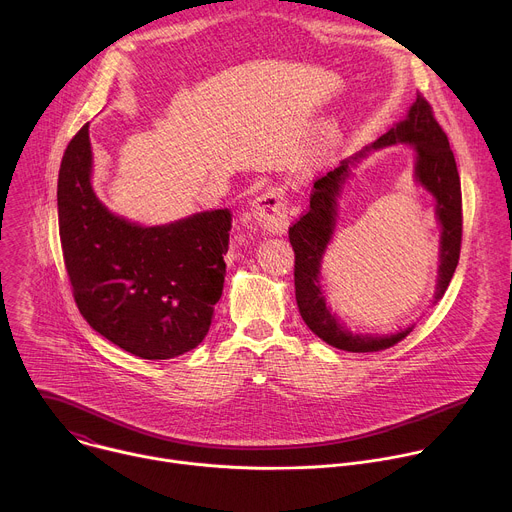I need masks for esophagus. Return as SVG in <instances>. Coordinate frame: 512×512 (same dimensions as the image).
I'll return each instance as SVG.
<instances>
[{"instance_id": "obj_1", "label": "esophagus", "mask_w": 512, "mask_h": 512, "mask_svg": "<svg viewBox=\"0 0 512 512\" xmlns=\"http://www.w3.org/2000/svg\"><path fill=\"white\" fill-rule=\"evenodd\" d=\"M251 214L269 235H283L289 227V206L281 188H269L251 204Z\"/></svg>"}]
</instances>
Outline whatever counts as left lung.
I'll use <instances>...</instances> for the list:
<instances>
[{
    "instance_id": "1",
    "label": "left lung",
    "mask_w": 512,
    "mask_h": 512,
    "mask_svg": "<svg viewBox=\"0 0 512 512\" xmlns=\"http://www.w3.org/2000/svg\"><path fill=\"white\" fill-rule=\"evenodd\" d=\"M391 145H411L415 152L413 180L431 194L435 202V218L440 225V253H437V283L431 304L446 294L460 259L462 243V190L460 176L450 150V141L440 123L435 121L429 103L417 97L405 119L397 121L377 141L364 145L360 152L340 162L338 168L316 180L310 208L300 221L289 227V243L296 253V302L308 328L326 344L346 352H379L401 342L415 324L389 334L352 332L326 302L322 289V261L334 239L338 225L340 196L352 170L373 152Z\"/></svg>"
}]
</instances>
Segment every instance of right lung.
I'll return each mask as SVG.
<instances>
[{
	"instance_id": "add662e5",
	"label": "right lung",
	"mask_w": 512,
	"mask_h": 512,
	"mask_svg": "<svg viewBox=\"0 0 512 512\" xmlns=\"http://www.w3.org/2000/svg\"><path fill=\"white\" fill-rule=\"evenodd\" d=\"M229 208L143 227L111 212L93 188L89 123L58 174V227L72 296L89 326L125 352L168 360L196 348L223 296Z\"/></svg>"
}]
</instances>
